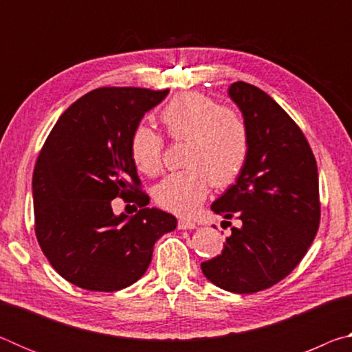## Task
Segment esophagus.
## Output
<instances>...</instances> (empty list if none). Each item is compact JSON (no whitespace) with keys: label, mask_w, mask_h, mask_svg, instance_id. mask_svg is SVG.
<instances>
[{"label":"esophagus","mask_w":352,"mask_h":352,"mask_svg":"<svg viewBox=\"0 0 352 352\" xmlns=\"http://www.w3.org/2000/svg\"><path fill=\"white\" fill-rule=\"evenodd\" d=\"M178 228L180 230H194L197 228V225L192 220H186V219H180L178 220Z\"/></svg>","instance_id":"1"}]
</instances>
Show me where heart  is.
Segmentation results:
<instances>
[{"label": "heart", "mask_w": 352, "mask_h": 352, "mask_svg": "<svg viewBox=\"0 0 352 352\" xmlns=\"http://www.w3.org/2000/svg\"><path fill=\"white\" fill-rule=\"evenodd\" d=\"M160 121L172 141H186L183 163L188 168L166 177L155 189V200L178 216H192L211 183L226 188L241 175L250 151L248 127L234 109L195 91L170 99L160 111ZM163 152L162 135L146 126L133 130L130 155L142 174L162 172Z\"/></svg>", "instance_id": "b5f03b06"}]
</instances>
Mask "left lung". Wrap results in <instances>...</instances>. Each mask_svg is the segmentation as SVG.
Wrapping results in <instances>:
<instances>
[{
	"label": "left lung",
	"mask_w": 352,
	"mask_h": 352,
	"mask_svg": "<svg viewBox=\"0 0 352 352\" xmlns=\"http://www.w3.org/2000/svg\"><path fill=\"white\" fill-rule=\"evenodd\" d=\"M228 93L248 127L250 151L236 184L211 210L241 226L201 272L220 289L254 294L287 276L311 247L321 216L318 170L305 133L269 94L245 82Z\"/></svg>",
	"instance_id": "1"
}]
</instances>
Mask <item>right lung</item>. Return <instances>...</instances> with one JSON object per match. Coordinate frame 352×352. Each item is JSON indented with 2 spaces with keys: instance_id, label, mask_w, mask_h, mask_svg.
Returning a JSON list of instances; mask_svg holds the SVG:
<instances>
[{
  "instance_id": "right-lung-1",
  "label": "right lung",
  "mask_w": 352,
  "mask_h": 352,
  "mask_svg": "<svg viewBox=\"0 0 352 352\" xmlns=\"http://www.w3.org/2000/svg\"><path fill=\"white\" fill-rule=\"evenodd\" d=\"M169 90L102 87L83 94L47 135L32 175L35 236L62 278L93 292H115L144 275L153 245L177 219L146 208L130 155V138L144 113ZM121 197L142 210L115 217Z\"/></svg>"
}]
</instances>
